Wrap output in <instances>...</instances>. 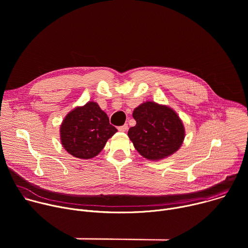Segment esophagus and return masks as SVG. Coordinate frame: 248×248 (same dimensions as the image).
Wrapping results in <instances>:
<instances>
[{"label":"esophagus","instance_id":"1","mask_svg":"<svg viewBox=\"0 0 248 248\" xmlns=\"http://www.w3.org/2000/svg\"><path fill=\"white\" fill-rule=\"evenodd\" d=\"M127 128H128V125L125 124H124V125H122V126H119L118 127V129L120 130V131H122V132H124V131H126L127 130Z\"/></svg>","mask_w":248,"mask_h":248}]
</instances>
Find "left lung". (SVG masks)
<instances>
[{"label":"left lung","mask_w":248,"mask_h":248,"mask_svg":"<svg viewBox=\"0 0 248 248\" xmlns=\"http://www.w3.org/2000/svg\"><path fill=\"white\" fill-rule=\"evenodd\" d=\"M132 116L136 124L129 128L128 137L141 156L157 161L173 154L182 146L184 124L167 106L146 102L135 108Z\"/></svg>","instance_id":"8db88e82"}]
</instances>
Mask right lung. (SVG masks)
Segmentation results:
<instances>
[{
    "mask_svg": "<svg viewBox=\"0 0 248 248\" xmlns=\"http://www.w3.org/2000/svg\"><path fill=\"white\" fill-rule=\"evenodd\" d=\"M117 131L98 104L88 102L64 118L61 125V140L70 155L91 159L102 151L107 140Z\"/></svg>",
    "mask_w": 248,
    "mask_h": 248,
    "instance_id": "add662e5",
    "label": "right lung"
}]
</instances>
